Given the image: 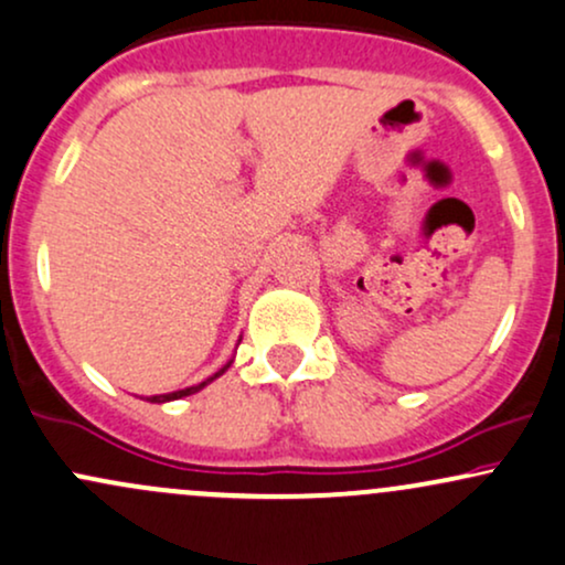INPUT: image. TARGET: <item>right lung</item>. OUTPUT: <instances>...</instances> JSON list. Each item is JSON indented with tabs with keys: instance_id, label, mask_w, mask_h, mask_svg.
Returning <instances> with one entry per match:
<instances>
[{
	"instance_id": "1",
	"label": "right lung",
	"mask_w": 565,
	"mask_h": 565,
	"mask_svg": "<svg viewBox=\"0 0 565 565\" xmlns=\"http://www.w3.org/2000/svg\"><path fill=\"white\" fill-rule=\"evenodd\" d=\"M228 366H231V361H228V364H225L223 369H220V372L215 374V377H210V380L199 382V385H193V387H185V391H174V393H164V395H151V398H148V401H151V404H164V401H178V398H185V395H191V393H199L201 387H204V385H210L212 380H217L220 374H223L225 369H228Z\"/></svg>"
}]
</instances>
